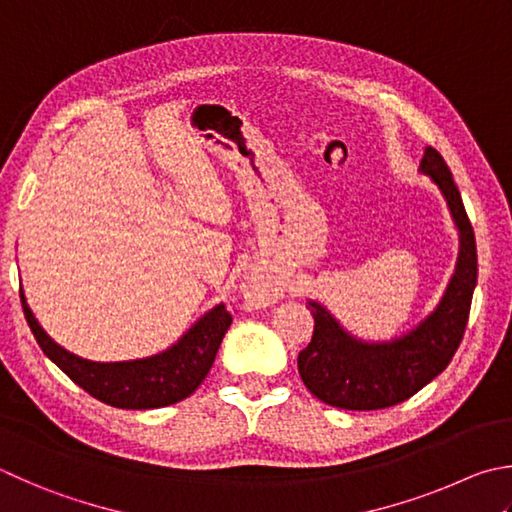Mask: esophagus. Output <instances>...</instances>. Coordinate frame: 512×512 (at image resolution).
Wrapping results in <instances>:
<instances>
[{"label":"esophagus","mask_w":512,"mask_h":512,"mask_svg":"<svg viewBox=\"0 0 512 512\" xmlns=\"http://www.w3.org/2000/svg\"><path fill=\"white\" fill-rule=\"evenodd\" d=\"M244 297L250 306L262 309L277 300V288L266 275H255L244 284Z\"/></svg>","instance_id":"obj_1"}]
</instances>
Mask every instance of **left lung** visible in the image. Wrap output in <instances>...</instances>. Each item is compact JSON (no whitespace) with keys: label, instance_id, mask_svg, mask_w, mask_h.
Returning <instances> with one entry per match:
<instances>
[{"label":"left lung","instance_id":"8db88e82","mask_svg":"<svg viewBox=\"0 0 512 512\" xmlns=\"http://www.w3.org/2000/svg\"><path fill=\"white\" fill-rule=\"evenodd\" d=\"M421 172L439 185L459 228V259L436 309L392 342H362L340 327L318 302H309L315 327L297 371L309 392L340 410H383L407 401L450 365L466 333L477 286L475 230L443 156L427 147Z\"/></svg>","mask_w":512,"mask_h":512}]
</instances>
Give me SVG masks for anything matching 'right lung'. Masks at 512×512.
I'll list each match as a JSON object with an SVG mask.
<instances>
[{"mask_svg": "<svg viewBox=\"0 0 512 512\" xmlns=\"http://www.w3.org/2000/svg\"><path fill=\"white\" fill-rule=\"evenodd\" d=\"M22 309L37 345L73 383L98 401L120 410H156L188 398L215 362L221 340L232 322L224 304L208 311L185 336L163 353L125 362H94L53 342L35 320L20 288Z\"/></svg>", "mask_w": 512, "mask_h": 512, "instance_id": "1", "label": "right lung"}]
</instances>
